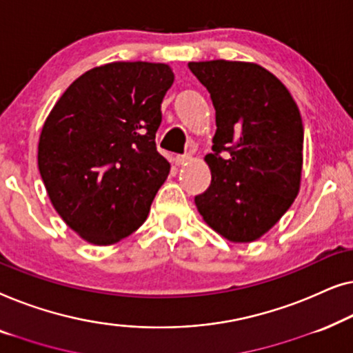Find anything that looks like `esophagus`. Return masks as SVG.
I'll return each instance as SVG.
<instances>
[{"instance_id":"esophagus-1","label":"esophagus","mask_w":353,"mask_h":353,"mask_svg":"<svg viewBox=\"0 0 353 353\" xmlns=\"http://www.w3.org/2000/svg\"><path fill=\"white\" fill-rule=\"evenodd\" d=\"M190 160H192L190 153H183V155H177V157H176V165H177V166L187 165V163L190 161Z\"/></svg>"}]
</instances>
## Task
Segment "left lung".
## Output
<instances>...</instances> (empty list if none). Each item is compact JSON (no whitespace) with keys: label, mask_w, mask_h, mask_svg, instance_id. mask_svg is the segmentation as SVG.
Here are the masks:
<instances>
[{"label":"left lung","mask_w":353,"mask_h":353,"mask_svg":"<svg viewBox=\"0 0 353 353\" xmlns=\"http://www.w3.org/2000/svg\"><path fill=\"white\" fill-rule=\"evenodd\" d=\"M216 108L211 185L195 196L212 230L233 243L261 238L299 193L304 126L285 84L250 62H190ZM222 151L231 155L224 159Z\"/></svg>","instance_id":"obj_1"}]
</instances>
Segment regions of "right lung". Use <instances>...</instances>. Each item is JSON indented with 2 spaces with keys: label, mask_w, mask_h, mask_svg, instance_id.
<instances>
[{
  "label": "right lung",
  "mask_w": 353,
  "mask_h": 353,
  "mask_svg": "<svg viewBox=\"0 0 353 353\" xmlns=\"http://www.w3.org/2000/svg\"><path fill=\"white\" fill-rule=\"evenodd\" d=\"M166 63L112 62L83 73L44 121L38 168L54 210L83 240L107 246L145 222L171 165L157 150Z\"/></svg>",
  "instance_id": "obj_1"
}]
</instances>
